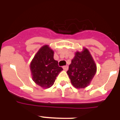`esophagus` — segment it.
<instances>
[{
	"label": "esophagus",
	"instance_id": "34e87169",
	"mask_svg": "<svg viewBox=\"0 0 120 120\" xmlns=\"http://www.w3.org/2000/svg\"><path fill=\"white\" fill-rule=\"evenodd\" d=\"M63 68H64V70H65V71H67L68 69V67L67 65H65V66H64L63 67Z\"/></svg>",
	"mask_w": 120,
	"mask_h": 120
}]
</instances>
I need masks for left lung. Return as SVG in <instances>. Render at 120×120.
Here are the masks:
<instances>
[{
	"label": "left lung",
	"mask_w": 120,
	"mask_h": 120,
	"mask_svg": "<svg viewBox=\"0 0 120 120\" xmlns=\"http://www.w3.org/2000/svg\"><path fill=\"white\" fill-rule=\"evenodd\" d=\"M97 71V66L89 51L85 49L83 52H77L69 65L67 74L71 84L77 88L86 87Z\"/></svg>",
	"instance_id": "left-lung-1"
}]
</instances>
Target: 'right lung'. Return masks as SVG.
I'll list each match as a JSON object with an SVG mask.
<instances>
[{"label": "right lung", "instance_id": "1", "mask_svg": "<svg viewBox=\"0 0 120 120\" xmlns=\"http://www.w3.org/2000/svg\"><path fill=\"white\" fill-rule=\"evenodd\" d=\"M53 51L48 45H44L35 55L30 64L33 80L41 87L49 88L63 68L53 58Z\"/></svg>", "mask_w": 120, "mask_h": 120}]
</instances>
